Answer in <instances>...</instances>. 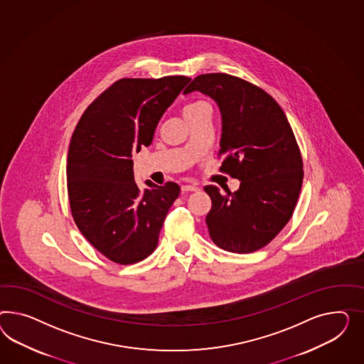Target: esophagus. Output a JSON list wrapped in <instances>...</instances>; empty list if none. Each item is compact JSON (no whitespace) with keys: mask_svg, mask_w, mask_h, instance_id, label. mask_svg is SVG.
Masks as SVG:
<instances>
[{"mask_svg":"<svg viewBox=\"0 0 364 364\" xmlns=\"http://www.w3.org/2000/svg\"><path fill=\"white\" fill-rule=\"evenodd\" d=\"M198 189H200V188L196 187V186H183V187H181L183 192H196Z\"/></svg>","mask_w":364,"mask_h":364,"instance_id":"34e87169","label":"esophagus"}]
</instances>
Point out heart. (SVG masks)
<instances>
[{"instance_id":"b5f03b06","label":"heart","mask_w":364,"mask_h":364,"mask_svg":"<svg viewBox=\"0 0 364 364\" xmlns=\"http://www.w3.org/2000/svg\"><path fill=\"white\" fill-rule=\"evenodd\" d=\"M205 107L210 108V106L208 105L207 102H204V100H197V102L187 105V106L184 107V109H183V114L186 115L188 112H192V111H197V109H200V108Z\"/></svg>"}]
</instances>
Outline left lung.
Segmentation results:
<instances>
[{
    "label": "left lung",
    "instance_id": "obj_1",
    "mask_svg": "<svg viewBox=\"0 0 364 364\" xmlns=\"http://www.w3.org/2000/svg\"><path fill=\"white\" fill-rule=\"evenodd\" d=\"M193 91L220 108V169L241 181L225 195L215 186L204 188L212 198L209 236L228 252H256L289 223L302 188L304 164L293 129L274 99L244 79L203 74L184 94Z\"/></svg>",
    "mask_w": 364,
    "mask_h": 364
}]
</instances>
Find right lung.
<instances>
[{
    "label": "right lung",
    "instance_id": "right-lung-1",
    "mask_svg": "<svg viewBox=\"0 0 364 364\" xmlns=\"http://www.w3.org/2000/svg\"><path fill=\"white\" fill-rule=\"evenodd\" d=\"M191 78H123L95 99L77 124L68 156L71 215L80 233L108 259L129 265L159 241L180 187L134 178L132 155L152 143L159 120Z\"/></svg>",
    "mask_w": 364,
    "mask_h": 364
}]
</instances>
